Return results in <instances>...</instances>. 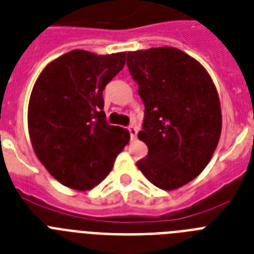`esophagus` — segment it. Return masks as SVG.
<instances>
[{
    "mask_svg": "<svg viewBox=\"0 0 254 254\" xmlns=\"http://www.w3.org/2000/svg\"><path fill=\"white\" fill-rule=\"evenodd\" d=\"M127 129H128L131 138H135L136 136H137V127H136V126H128Z\"/></svg>",
    "mask_w": 254,
    "mask_h": 254,
    "instance_id": "esophagus-1",
    "label": "esophagus"
}]
</instances>
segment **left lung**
Listing matches in <instances>:
<instances>
[{
    "instance_id": "left-lung-1",
    "label": "left lung",
    "mask_w": 254,
    "mask_h": 254,
    "mask_svg": "<svg viewBox=\"0 0 254 254\" xmlns=\"http://www.w3.org/2000/svg\"><path fill=\"white\" fill-rule=\"evenodd\" d=\"M127 66L145 105L138 138L148 155L138 170L159 189H177L204 170L217 146V91L196 60L173 47L128 53Z\"/></svg>"
}]
</instances>
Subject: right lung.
Masks as SVG:
<instances>
[{
	"mask_svg": "<svg viewBox=\"0 0 254 254\" xmlns=\"http://www.w3.org/2000/svg\"><path fill=\"white\" fill-rule=\"evenodd\" d=\"M126 64V53L95 55L83 50L47 65L28 106L34 153L63 185L90 190L110 172L128 142L127 129L110 126L103 91Z\"/></svg>",
	"mask_w": 254,
	"mask_h": 254,
	"instance_id": "add662e5",
	"label": "right lung"
}]
</instances>
